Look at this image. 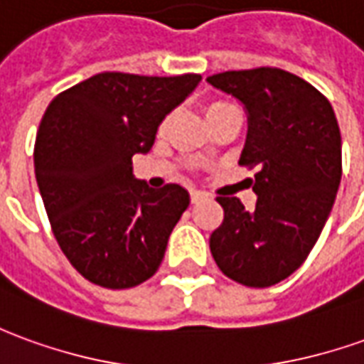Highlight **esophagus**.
<instances>
[{
	"label": "esophagus",
	"instance_id": "34e87169",
	"mask_svg": "<svg viewBox=\"0 0 364 364\" xmlns=\"http://www.w3.org/2000/svg\"><path fill=\"white\" fill-rule=\"evenodd\" d=\"M205 200H208V195L200 193V191H191V203L193 205H199V203H205Z\"/></svg>",
	"mask_w": 364,
	"mask_h": 364
}]
</instances>
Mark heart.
<instances>
[{
    "label": "heart",
    "mask_w": 364,
    "mask_h": 364,
    "mask_svg": "<svg viewBox=\"0 0 364 364\" xmlns=\"http://www.w3.org/2000/svg\"><path fill=\"white\" fill-rule=\"evenodd\" d=\"M236 106L235 104L226 102V100H208L207 104H205V118H207V122L215 120L217 116H220V114H225V112L228 110H235ZM165 128V122H161V126H159V129Z\"/></svg>",
    "instance_id": "b5f03b06"
}]
</instances>
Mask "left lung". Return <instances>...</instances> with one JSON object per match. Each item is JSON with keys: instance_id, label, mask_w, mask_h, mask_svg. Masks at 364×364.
I'll list each match as a JSON object with an SVG mask.
<instances>
[{"instance_id": "left-lung-1", "label": "left lung", "mask_w": 364, "mask_h": 364, "mask_svg": "<svg viewBox=\"0 0 364 364\" xmlns=\"http://www.w3.org/2000/svg\"><path fill=\"white\" fill-rule=\"evenodd\" d=\"M208 85L232 94L248 112V136L238 164L254 169L256 208L217 197L223 225L210 254L226 278L268 288L306 262L323 230L341 183V132L331 104L288 70H226Z\"/></svg>"}]
</instances>
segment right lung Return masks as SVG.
<instances>
[{"label": "right lung", "mask_w": 364, "mask_h": 364, "mask_svg": "<svg viewBox=\"0 0 364 364\" xmlns=\"http://www.w3.org/2000/svg\"><path fill=\"white\" fill-rule=\"evenodd\" d=\"M200 75L100 73L50 100L35 139V177L53 235L80 276L108 289L149 279L189 207L169 183L149 189L132 173L157 126Z\"/></svg>", "instance_id": "add662e5"}]
</instances>
